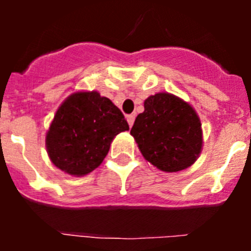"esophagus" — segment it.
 I'll return each mask as SVG.
<instances>
[{
    "instance_id": "1",
    "label": "esophagus",
    "mask_w": 251,
    "mask_h": 251,
    "mask_svg": "<svg viewBox=\"0 0 251 251\" xmlns=\"http://www.w3.org/2000/svg\"><path fill=\"white\" fill-rule=\"evenodd\" d=\"M134 118H136V115L134 114L127 115V122H128V124H129V127H132L133 123H134Z\"/></svg>"
}]
</instances>
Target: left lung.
Instances as JSON below:
<instances>
[{
	"instance_id": "left-lung-1",
	"label": "left lung",
	"mask_w": 251,
	"mask_h": 251,
	"mask_svg": "<svg viewBox=\"0 0 251 251\" xmlns=\"http://www.w3.org/2000/svg\"><path fill=\"white\" fill-rule=\"evenodd\" d=\"M130 134L150 163L163 172H178L196 162L202 151V129L196 110L170 93L145 100Z\"/></svg>"
}]
</instances>
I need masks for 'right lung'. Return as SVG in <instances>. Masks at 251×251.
I'll return each mask as SVG.
<instances>
[{
    "label": "right lung",
    "instance_id": "add662e5",
    "mask_svg": "<svg viewBox=\"0 0 251 251\" xmlns=\"http://www.w3.org/2000/svg\"><path fill=\"white\" fill-rule=\"evenodd\" d=\"M129 129L124 115L98 92H75L61 103L46 132L49 158L70 176L81 177L99 167L110 143Z\"/></svg>",
    "mask_w": 251,
    "mask_h": 251
}]
</instances>
